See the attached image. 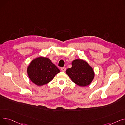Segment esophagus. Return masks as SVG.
Wrapping results in <instances>:
<instances>
[{"mask_svg":"<svg viewBox=\"0 0 125 125\" xmlns=\"http://www.w3.org/2000/svg\"><path fill=\"white\" fill-rule=\"evenodd\" d=\"M65 70H66V68H65V67H62V68H61V71H62L65 72Z\"/></svg>","mask_w":125,"mask_h":125,"instance_id":"obj_1","label":"esophagus"}]
</instances>
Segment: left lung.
<instances>
[{
	"mask_svg": "<svg viewBox=\"0 0 125 125\" xmlns=\"http://www.w3.org/2000/svg\"><path fill=\"white\" fill-rule=\"evenodd\" d=\"M66 73L72 81L81 87L88 86L93 80L94 73L88 63L81 59H76L72 62V67L68 68Z\"/></svg>",
	"mask_w": 125,
	"mask_h": 125,
	"instance_id": "left-lung-1",
	"label": "left lung"
}]
</instances>
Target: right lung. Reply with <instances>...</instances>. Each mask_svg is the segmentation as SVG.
Masks as SVG:
<instances>
[{
	"mask_svg": "<svg viewBox=\"0 0 125 125\" xmlns=\"http://www.w3.org/2000/svg\"><path fill=\"white\" fill-rule=\"evenodd\" d=\"M60 72V70L49 58L42 57L33 60L27 68L30 80L37 86L48 83Z\"/></svg>",
	"mask_w": 125,
	"mask_h": 125,
	"instance_id": "add662e5",
	"label": "right lung"
}]
</instances>
